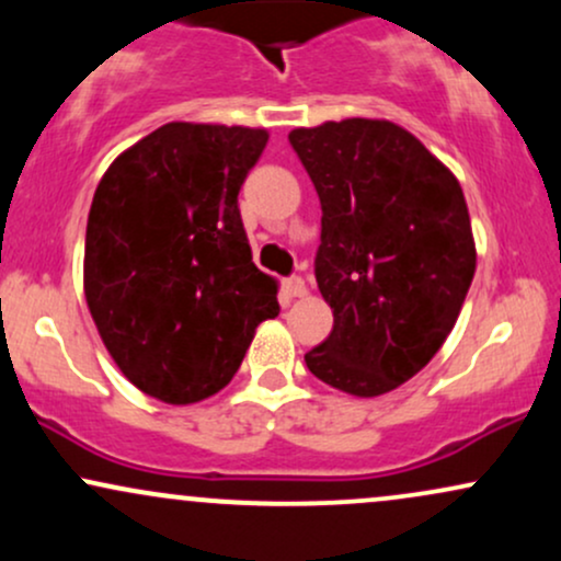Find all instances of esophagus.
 <instances>
[{
	"label": "esophagus",
	"instance_id": "obj_1",
	"mask_svg": "<svg viewBox=\"0 0 561 561\" xmlns=\"http://www.w3.org/2000/svg\"><path fill=\"white\" fill-rule=\"evenodd\" d=\"M282 289H285L287 298H306V295H308L306 282H302L300 276H293V279H285V285H282Z\"/></svg>",
	"mask_w": 561,
	"mask_h": 561
}]
</instances>
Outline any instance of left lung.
I'll return each mask as SVG.
<instances>
[{
    "label": "left lung",
    "mask_w": 561,
    "mask_h": 561,
    "mask_svg": "<svg viewBox=\"0 0 561 561\" xmlns=\"http://www.w3.org/2000/svg\"><path fill=\"white\" fill-rule=\"evenodd\" d=\"M289 145L321 203L317 282L334 317L306 366L356 398L401 388L446 343L478 266L459 179L385 118L293 128Z\"/></svg>",
    "instance_id": "left-lung-1"
}]
</instances>
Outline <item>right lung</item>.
<instances>
[{"instance_id": "1", "label": "right lung", "mask_w": 561, "mask_h": 561, "mask_svg": "<svg viewBox=\"0 0 561 561\" xmlns=\"http://www.w3.org/2000/svg\"><path fill=\"white\" fill-rule=\"evenodd\" d=\"M266 128L173 121L121 152L96 184L83 295L124 377L163 403L205 401L279 313L255 268L237 195Z\"/></svg>"}]
</instances>
